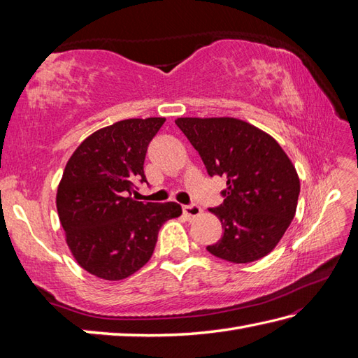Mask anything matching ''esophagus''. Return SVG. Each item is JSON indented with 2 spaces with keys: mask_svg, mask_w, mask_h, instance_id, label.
<instances>
[{
  "mask_svg": "<svg viewBox=\"0 0 358 358\" xmlns=\"http://www.w3.org/2000/svg\"><path fill=\"white\" fill-rule=\"evenodd\" d=\"M183 214L189 218H195L201 214V208L196 203L186 204V206H183Z\"/></svg>",
  "mask_w": 358,
  "mask_h": 358,
  "instance_id": "esophagus-1",
  "label": "esophagus"
}]
</instances>
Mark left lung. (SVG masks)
<instances>
[{"label":"left lung","mask_w":358,"mask_h":358,"mask_svg":"<svg viewBox=\"0 0 358 358\" xmlns=\"http://www.w3.org/2000/svg\"><path fill=\"white\" fill-rule=\"evenodd\" d=\"M181 132L206 171L226 178L224 201L209 210L223 226L222 240L206 249L231 263L260 260L291 224L300 180L271 135L237 118H178Z\"/></svg>","instance_id":"left-lung-1"}]
</instances>
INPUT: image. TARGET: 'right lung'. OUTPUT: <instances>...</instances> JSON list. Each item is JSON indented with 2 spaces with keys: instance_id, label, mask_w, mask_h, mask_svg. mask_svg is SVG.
<instances>
[{
  "instance_id": "right-lung-1",
  "label": "right lung",
  "mask_w": 358,
  "mask_h": 358,
  "mask_svg": "<svg viewBox=\"0 0 358 358\" xmlns=\"http://www.w3.org/2000/svg\"><path fill=\"white\" fill-rule=\"evenodd\" d=\"M164 118H131L94 132L69 158L57 209L75 260L104 280H123L154 254L164 222L181 215L175 201L132 199L148 183L144 158Z\"/></svg>"
}]
</instances>
